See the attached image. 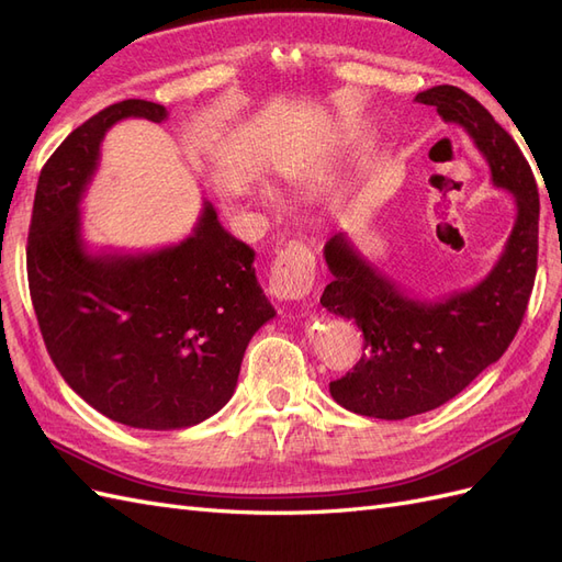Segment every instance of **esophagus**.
<instances>
[{"label": "esophagus", "instance_id": "obj_1", "mask_svg": "<svg viewBox=\"0 0 562 562\" xmlns=\"http://www.w3.org/2000/svg\"><path fill=\"white\" fill-rule=\"evenodd\" d=\"M316 279V262L312 250L291 241L285 244L269 271V295L277 300H302L310 295Z\"/></svg>", "mask_w": 562, "mask_h": 562}]
</instances>
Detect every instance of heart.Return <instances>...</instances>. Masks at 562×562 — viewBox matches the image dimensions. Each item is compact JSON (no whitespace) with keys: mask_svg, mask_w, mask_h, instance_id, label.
Returning a JSON list of instances; mask_svg holds the SVG:
<instances>
[{"mask_svg":"<svg viewBox=\"0 0 562 562\" xmlns=\"http://www.w3.org/2000/svg\"><path fill=\"white\" fill-rule=\"evenodd\" d=\"M267 196H271V194H269V192H267Z\"/></svg>","mask_w":562,"mask_h":562,"instance_id":"obj_1","label":"heart"}]
</instances>
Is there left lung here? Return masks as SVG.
<instances>
[{"label":"left lung","instance_id":"8db88e82","mask_svg":"<svg viewBox=\"0 0 562 562\" xmlns=\"http://www.w3.org/2000/svg\"><path fill=\"white\" fill-rule=\"evenodd\" d=\"M448 124L467 131L485 157L492 182L514 194L516 223L490 274L471 291L427 302L405 295L337 232L323 248L333 281L321 304L363 330L366 353L330 396L347 411L378 419H405L454 398L502 359L530 300L539 250V192L516 140L479 100L457 87L415 95Z\"/></svg>","mask_w":562,"mask_h":562}]
</instances>
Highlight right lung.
<instances>
[{"mask_svg": "<svg viewBox=\"0 0 562 562\" xmlns=\"http://www.w3.org/2000/svg\"><path fill=\"white\" fill-rule=\"evenodd\" d=\"M161 124L164 105L122 100L75 128L44 164L27 234V283L50 361L98 413L135 429H184L236 389L250 337L274 307L255 252L220 225L211 201L178 246L89 252L79 203L116 122Z\"/></svg>", "mask_w": 562, "mask_h": 562, "instance_id": "1", "label": "right lung"}]
</instances>
